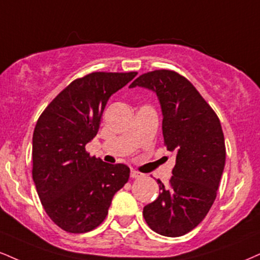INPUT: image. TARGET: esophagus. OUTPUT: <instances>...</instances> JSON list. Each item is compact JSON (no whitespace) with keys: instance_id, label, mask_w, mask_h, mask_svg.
Here are the masks:
<instances>
[{"instance_id":"34e87169","label":"esophagus","mask_w":260,"mask_h":260,"mask_svg":"<svg viewBox=\"0 0 260 260\" xmlns=\"http://www.w3.org/2000/svg\"><path fill=\"white\" fill-rule=\"evenodd\" d=\"M142 176H143V174L139 173L138 171H136V170L131 171V178H140Z\"/></svg>"}]
</instances>
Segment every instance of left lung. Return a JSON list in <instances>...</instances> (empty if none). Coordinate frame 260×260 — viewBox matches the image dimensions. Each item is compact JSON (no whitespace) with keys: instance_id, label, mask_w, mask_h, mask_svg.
<instances>
[{"instance_id":"1","label":"left lung","mask_w":260,"mask_h":260,"mask_svg":"<svg viewBox=\"0 0 260 260\" xmlns=\"http://www.w3.org/2000/svg\"><path fill=\"white\" fill-rule=\"evenodd\" d=\"M129 87L157 95L165 144L176 152L170 186L157 181L160 195L143 215L155 233L183 236L205 219L217 198L226 154L220 121L198 89L174 71L143 74Z\"/></svg>"}]
</instances>
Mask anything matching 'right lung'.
<instances>
[{"instance_id": "add662e5", "label": "right lung", "mask_w": 260, "mask_h": 260, "mask_svg": "<svg viewBox=\"0 0 260 260\" xmlns=\"http://www.w3.org/2000/svg\"><path fill=\"white\" fill-rule=\"evenodd\" d=\"M137 73H92L52 100L32 136V179L48 217L73 234L95 229L112 198L129 178L126 165H111L84 146L96 136L106 103Z\"/></svg>"}]
</instances>
